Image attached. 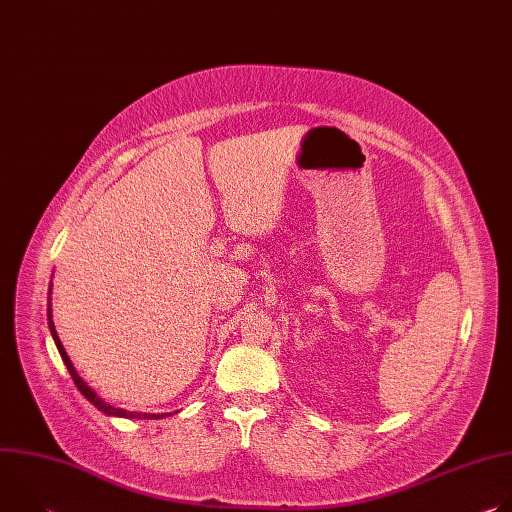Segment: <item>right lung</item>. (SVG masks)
<instances>
[{"label": "right lung", "mask_w": 512, "mask_h": 512, "mask_svg": "<svg viewBox=\"0 0 512 512\" xmlns=\"http://www.w3.org/2000/svg\"><path fill=\"white\" fill-rule=\"evenodd\" d=\"M50 294V291H48ZM48 326H50V332H52V338H54V342H56V348H58V352H60V356H62V360H64V364H66V369H68V373H70V377H72V381H75V385H77V389L97 407V409H101L103 413H107V415H119V417H129V419H133V417H137V419H160V417H166V415H170V413H162V415H156V413H135V411H125V409H117V407H113V405H107L103 399H99L97 397V393L95 391H91L89 387H87V383H83V379L77 375V371H75V367H72V362H70V358L66 356V352H64V348H62V344H60V340H58V334H56V330H54V324H52V314H50V304H48Z\"/></svg>", "instance_id": "add662e5"}]
</instances>
